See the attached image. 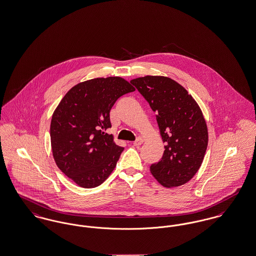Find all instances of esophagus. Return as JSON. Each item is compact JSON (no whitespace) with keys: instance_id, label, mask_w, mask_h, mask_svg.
Wrapping results in <instances>:
<instances>
[{"instance_id":"esophagus-1","label":"esophagus","mask_w":256,"mask_h":256,"mask_svg":"<svg viewBox=\"0 0 256 256\" xmlns=\"http://www.w3.org/2000/svg\"><path fill=\"white\" fill-rule=\"evenodd\" d=\"M143 143V139L141 137H138L134 142V146H140Z\"/></svg>"}]
</instances>
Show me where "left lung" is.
Here are the masks:
<instances>
[{
    "mask_svg": "<svg viewBox=\"0 0 256 256\" xmlns=\"http://www.w3.org/2000/svg\"><path fill=\"white\" fill-rule=\"evenodd\" d=\"M156 113L160 134L166 144L162 158L150 170L161 185L188 182L200 169L208 143L202 110L187 90L170 78L146 76L130 80Z\"/></svg>",
    "mask_w": 256,
    "mask_h": 256,
    "instance_id": "obj_1",
    "label": "left lung"
}]
</instances>
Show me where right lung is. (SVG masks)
Returning a JSON list of instances; mask_svg holds the SVG:
<instances>
[{
    "instance_id": "obj_1",
    "label": "right lung",
    "mask_w": 256,
    "mask_h": 256,
    "mask_svg": "<svg viewBox=\"0 0 256 256\" xmlns=\"http://www.w3.org/2000/svg\"><path fill=\"white\" fill-rule=\"evenodd\" d=\"M119 76L80 82L61 100L50 122V143L58 167L84 188L100 185L116 167L124 150L114 143L110 112L122 95L134 92Z\"/></svg>"
}]
</instances>
